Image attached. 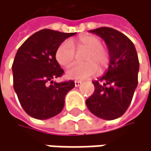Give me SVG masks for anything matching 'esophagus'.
Wrapping results in <instances>:
<instances>
[{
  "instance_id": "34e87169",
  "label": "esophagus",
  "mask_w": 151,
  "mask_h": 151,
  "mask_svg": "<svg viewBox=\"0 0 151 151\" xmlns=\"http://www.w3.org/2000/svg\"><path fill=\"white\" fill-rule=\"evenodd\" d=\"M81 84H82L81 81H75V87H80Z\"/></svg>"
}]
</instances>
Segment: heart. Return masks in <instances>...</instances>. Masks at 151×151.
I'll use <instances>...</instances> for the list:
<instances>
[{
	"mask_svg": "<svg viewBox=\"0 0 151 151\" xmlns=\"http://www.w3.org/2000/svg\"><path fill=\"white\" fill-rule=\"evenodd\" d=\"M77 51H86L82 56L84 63L73 65L66 71V77L71 80H87L96 75L99 70L103 72L109 65L110 55L108 50L103 46L100 38L92 34L80 36L76 40L63 41L55 51V59L63 67L70 66L76 58Z\"/></svg>",
	"mask_w": 151,
	"mask_h": 151,
	"instance_id": "1",
	"label": "heart"
}]
</instances>
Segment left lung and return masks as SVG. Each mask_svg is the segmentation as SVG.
<instances>
[{"mask_svg": "<svg viewBox=\"0 0 151 151\" xmlns=\"http://www.w3.org/2000/svg\"><path fill=\"white\" fill-rule=\"evenodd\" d=\"M90 32L105 41L110 64L104 76L93 81L95 92L86 104L96 117L112 120L121 117L132 102L138 84V55L134 43L122 32L110 27Z\"/></svg>", "mask_w": 151, "mask_h": 151, "instance_id": "1", "label": "left lung"}]
</instances>
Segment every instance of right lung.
<instances>
[{
  "label": "right lung",
  "mask_w": 151,
  "mask_h": 151,
  "mask_svg": "<svg viewBox=\"0 0 151 151\" xmlns=\"http://www.w3.org/2000/svg\"><path fill=\"white\" fill-rule=\"evenodd\" d=\"M75 33L43 29L30 36L18 48L12 64L13 86L29 116L47 119L62 111L64 97L75 83L72 81L53 83V79L63 74L55 51L65 39Z\"/></svg>",
  "instance_id": "right-lung-1"
}]
</instances>
